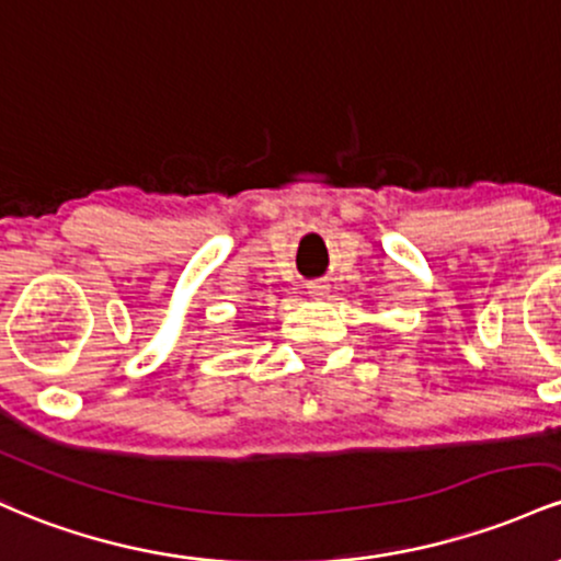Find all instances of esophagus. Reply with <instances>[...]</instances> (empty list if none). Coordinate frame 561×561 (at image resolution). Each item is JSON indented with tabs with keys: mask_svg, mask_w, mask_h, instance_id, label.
I'll list each match as a JSON object with an SVG mask.
<instances>
[{
	"mask_svg": "<svg viewBox=\"0 0 561 561\" xmlns=\"http://www.w3.org/2000/svg\"><path fill=\"white\" fill-rule=\"evenodd\" d=\"M310 294H312V297H323V294H325V286H323V283H312V286H310Z\"/></svg>",
	"mask_w": 561,
	"mask_h": 561,
	"instance_id": "34e87169",
	"label": "esophagus"
}]
</instances>
